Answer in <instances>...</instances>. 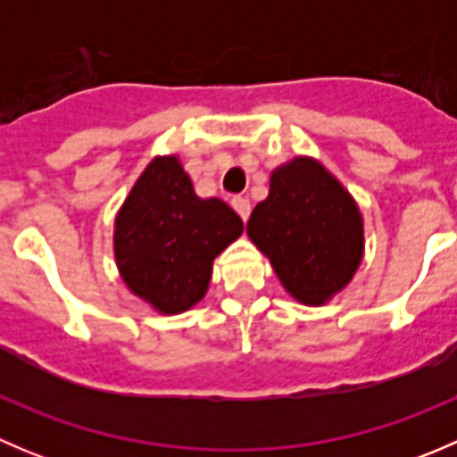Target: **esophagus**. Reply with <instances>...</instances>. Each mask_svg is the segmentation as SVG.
Wrapping results in <instances>:
<instances>
[{
    "label": "esophagus",
    "mask_w": 457,
    "mask_h": 457,
    "mask_svg": "<svg viewBox=\"0 0 457 457\" xmlns=\"http://www.w3.org/2000/svg\"><path fill=\"white\" fill-rule=\"evenodd\" d=\"M232 207L238 212V216H241L243 220H247V216H250V212H252V203L247 196H234Z\"/></svg>",
    "instance_id": "1"
}]
</instances>
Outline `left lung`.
Masks as SVG:
<instances>
[{
  "instance_id": "obj_1",
  "label": "left lung",
  "mask_w": 457,
  "mask_h": 457,
  "mask_svg": "<svg viewBox=\"0 0 457 457\" xmlns=\"http://www.w3.org/2000/svg\"><path fill=\"white\" fill-rule=\"evenodd\" d=\"M247 237L289 296L310 307L343 292L365 254L361 207L312 156H294L271 172L270 195L252 212Z\"/></svg>"
}]
</instances>
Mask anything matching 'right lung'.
Returning <instances> with one entry per match:
<instances>
[{"instance_id":"obj_1","label":"right lung","mask_w":457,"mask_h":457,"mask_svg":"<svg viewBox=\"0 0 457 457\" xmlns=\"http://www.w3.org/2000/svg\"><path fill=\"white\" fill-rule=\"evenodd\" d=\"M243 234L228 203L201 199L177 154L154 156L114 219V261L126 287L163 316L205 296L214 258Z\"/></svg>"}]
</instances>
